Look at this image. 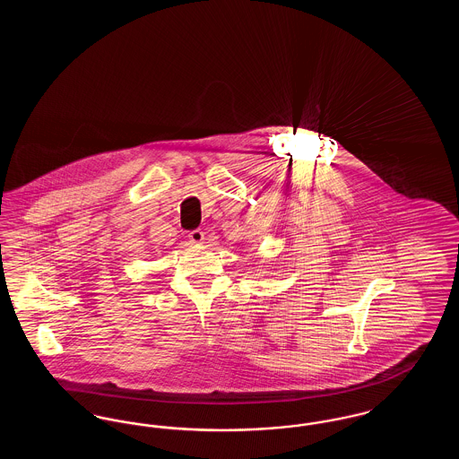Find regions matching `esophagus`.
Wrapping results in <instances>:
<instances>
[{"instance_id":"1","label":"esophagus","mask_w":459,"mask_h":459,"mask_svg":"<svg viewBox=\"0 0 459 459\" xmlns=\"http://www.w3.org/2000/svg\"><path fill=\"white\" fill-rule=\"evenodd\" d=\"M189 239H191L193 244H196V246L197 244H203V240H204V232L196 229V230H193V232H189Z\"/></svg>"}]
</instances>
